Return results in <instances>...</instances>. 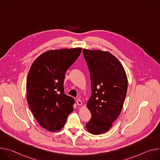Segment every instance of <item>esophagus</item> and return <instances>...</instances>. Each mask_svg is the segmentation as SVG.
<instances>
[{
  "instance_id": "34e87169",
  "label": "esophagus",
  "mask_w": 160,
  "mask_h": 160,
  "mask_svg": "<svg viewBox=\"0 0 160 160\" xmlns=\"http://www.w3.org/2000/svg\"><path fill=\"white\" fill-rule=\"evenodd\" d=\"M77 104L78 105V106H82V101L80 99H77Z\"/></svg>"
}]
</instances>
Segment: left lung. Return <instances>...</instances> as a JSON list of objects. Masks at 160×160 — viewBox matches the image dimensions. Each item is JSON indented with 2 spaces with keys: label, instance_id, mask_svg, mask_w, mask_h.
<instances>
[{
  "label": "left lung",
  "instance_id": "left-lung-1",
  "mask_svg": "<svg viewBox=\"0 0 160 160\" xmlns=\"http://www.w3.org/2000/svg\"><path fill=\"white\" fill-rule=\"evenodd\" d=\"M90 72L92 95L87 103L92 117L86 124L92 134L107 132L121 113L128 79L120 61L108 51L83 49Z\"/></svg>",
  "mask_w": 160,
  "mask_h": 160
}]
</instances>
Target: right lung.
Wrapping results in <instances>:
<instances>
[{
	"label": "right lung",
	"mask_w": 160,
	"mask_h": 160,
	"mask_svg": "<svg viewBox=\"0 0 160 160\" xmlns=\"http://www.w3.org/2000/svg\"><path fill=\"white\" fill-rule=\"evenodd\" d=\"M82 48L49 50L33 62L27 81V99L38 124L50 132L60 130L73 111L74 99L64 94L67 70Z\"/></svg>",
	"instance_id": "1"
}]
</instances>
